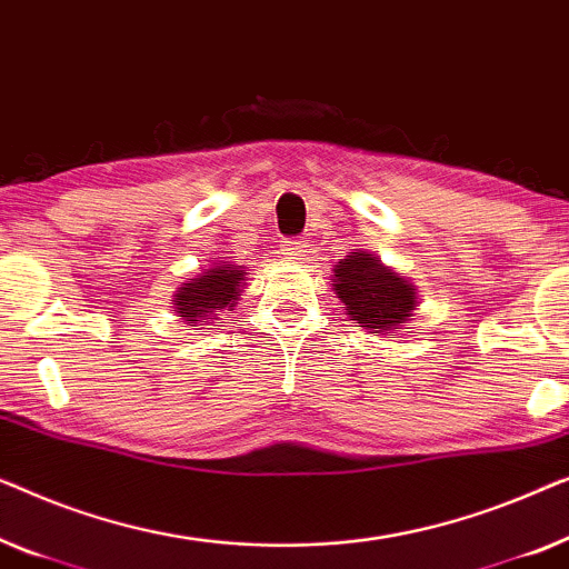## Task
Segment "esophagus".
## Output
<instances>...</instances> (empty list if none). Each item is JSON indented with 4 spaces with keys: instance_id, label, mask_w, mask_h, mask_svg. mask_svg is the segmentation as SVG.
Instances as JSON below:
<instances>
[{
    "instance_id": "obj_1",
    "label": "esophagus",
    "mask_w": 569,
    "mask_h": 569,
    "mask_svg": "<svg viewBox=\"0 0 569 569\" xmlns=\"http://www.w3.org/2000/svg\"><path fill=\"white\" fill-rule=\"evenodd\" d=\"M307 242L303 239H286L283 242V254L288 260H303V254H307Z\"/></svg>"
}]
</instances>
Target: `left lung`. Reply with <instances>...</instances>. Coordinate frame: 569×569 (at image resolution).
Masks as SVG:
<instances>
[{
  "mask_svg": "<svg viewBox=\"0 0 569 569\" xmlns=\"http://www.w3.org/2000/svg\"><path fill=\"white\" fill-rule=\"evenodd\" d=\"M332 286L358 327L376 332L399 330L418 303L415 288L405 278L391 273L366 252H350L335 268Z\"/></svg>",
  "mask_w": 569,
  "mask_h": 569,
  "instance_id": "1",
  "label": "left lung"
}]
</instances>
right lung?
<instances>
[{
    "label": "right lung",
    "instance_id": "right-lung-1",
    "mask_svg": "<svg viewBox=\"0 0 569 569\" xmlns=\"http://www.w3.org/2000/svg\"><path fill=\"white\" fill-rule=\"evenodd\" d=\"M242 281L244 273L239 268H211L208 273L182 283L174 299V311L188 325H198L201 317H208L213 309L234 307Z\"/></svg>",
    "mask_w": 569,
    "mask_h": 569
}]
</instances>
